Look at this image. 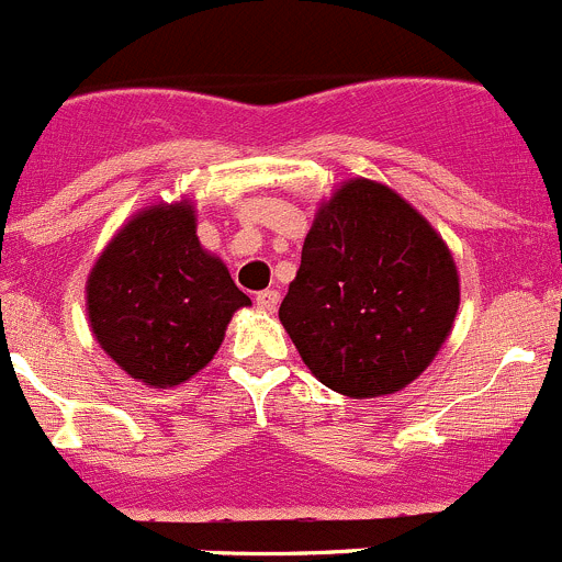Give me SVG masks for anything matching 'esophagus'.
Instances as JSON below:
<instances>
[{
    "label": "esophagus",
    "instance_id": "esophagus-1",
    "mask_svg": "<svg viewBox=\"0 0 562 562\" xmlns=\"http://www.w3.org/2000/svg\"><path fill=\"white\" fill-rule=\"evenodd\" d=\"M255 302H258V307L263 310V313H274L277 304H280V293H277V291H260Z\"/></svg>",
    "mask_w": 562,
    "mask_h": 562
}]
</instances>
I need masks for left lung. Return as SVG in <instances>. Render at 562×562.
Wrapping results in <instances>:
<instances>
[{
	"mask_svg": "<svg viewBox=\"0 0 562 562\" xmlns=\"http://www.w3.org/2000/svg\"><path fill=\"white\" fill-rule=\"evenodd\" d=\"M459 313L453 255L384 183L353 178L321 203L280 321L304 364L348 397L390 395L434 362Z\"/></svg>",
	"mask_w": 562,
	"mask_h": 562,
	"instance_id": "1",
	"label": "left lung"
}]
</instances>
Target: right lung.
Here are the masks:
<instances>
[{"label":"right lung","instance_id":"right-lung-1","mask_svg":"<svg viewBox=\"0 0 562 562\" xmlns=\"http://www.w3.org/2000/svg\"><path fill=\"white\" fill-rule=\"evenodd\" d=\"M231 271L200 247L194 205L143 209L106 244L87 277L98 346L136 381L176 386L214 359L238 307Z\"/></svg>","mask_w":562,"mask_h":562}]
</instances>
